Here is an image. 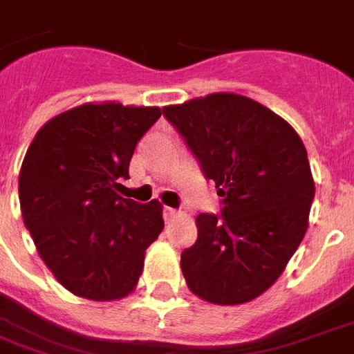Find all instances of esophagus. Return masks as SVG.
I'll return each mask as SVG.
<instances>
[{"label":"esophagus","instance_id":"1","mask_svg":"<svg viewBox=\"0 0 354 354\" xmlns=\"http://www.w3.org/2000/svg\"><path fill=\"white\" fill-rule=\"evenodd\" d=\"M178 213H180L178 209H172V207H163V218H165L167 222L172 221L174 216H178Z\"/></svg>","mask_w":354,"mask_h":354}]
</instances>
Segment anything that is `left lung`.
<instances>
[{"instance_id":"8db88e82","label":"left lung","mask_w":354,"mask_h":354,"mask_svg":"<svg viewBox=\"0 0 354 354\" xmlns=\"http://www.w3.org/2000/svg\"><path fill=\"white\" fill-rule=\"evenodd\" d=\"M163 115L222 196L221 215L200 213L198 239L182 253L189 290L215 305L252 301L307 232L314 180L305 145L285 119L236 93L165 106Z\"/></svg>"}]
</instances>
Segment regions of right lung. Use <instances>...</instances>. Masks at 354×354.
Segmentation results:
<instances>
[{"label":"right lung","mask_w":354,"mask_h":354,"mask_svg":"<svg viewBox=\"0 0 354 354\" xmlns=\"http://www.w3.org/2000/svg\"><path fill=\"white\" fill-rule=\"evenodd\" d=\"M158 106L88 102L36 132L19 171L21 216L41 261L75 296L113 301L136 288L161 204L119 196L133 149Z\"/></svg>","instance_id":"1"}]
</instances>
